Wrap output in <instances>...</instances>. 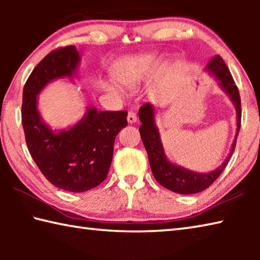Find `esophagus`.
<instances>
[{
    "label": "esophagus",
    "mask_w": 260,
    "mask_h": 260,
    "mask_svg": "<svg viewBox=\"0 0 260 260\" xmlns=\"http://www.w3.org/2000/svg\"><path fill=\"white\" fill-rule=\"evenodd\" d=\"M136 119H138V117H136V113L131 110V111H128V113H127V121H128L129 124H134Z\"/></svg>",
    "instance_id": "obj_1"
}]
</instances>
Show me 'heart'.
Returning a JSON list of instances; mask_svg holds the SVG:
<instances>
[{
  "label": "heart",
  "mask_w": 260,
  "mask_h": 260,
  "mask_svg": "<svg viewBox=\"0 0 260 260\" xmlns=\"http://www.w3.org/2000/svg\"><path fill=\"white\" fill-rule=\"evenodd\" d=\"M144 67H146L144 64H139V65H136V67L127 69V70H125V71H122L121 73L118 74L117 79L119 80V82L122 83V85L133 86L139 81L141 76H142ZM110 89L114 91V88H112V87L110 88Z\"/></svg>",
  "instance_id": "heart-1"
}]
</instances>
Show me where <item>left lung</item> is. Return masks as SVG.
Here are the masks:
<instances>
[{"label": "left lung", "instance_id": "left-lung-1", "mask_svg": "<svg viewBox=\"0 0 260 260\" xmlns=\"http://www.w3.org/2000/svg\"><path fill=\"white\" fill-rule=\"evenodd\" d=\"M206 69L217 77L220 81V86H221L222 89L227 91V94L230 95V98L234 102L237 112V133L234 143L232 146L230 156H228L226 161L213 172L206 174L195 173L182 169L180 166H175L167 160L159 139V133H158V129L155 125V120H153V108L151 107V104L146 103L139 110V117L141 122H142L140 126V134L144 148L148 152L149 162H150L153 177L162 187L178 193H195L203 191L204 189L209 188L218 179L231 159L233 151L236 147L237 135H239L241 128L242 112L240 93L239 88L235 85L234 79H233L230 72V69L227 68L226 63L219 55L215 56L210 61Z\"/></svg>", "mask_w": 260, "mask_h": 260}]
</instances>
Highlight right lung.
<instances>
[{
    "mask_svg": "<svg viewBox=\"0 0 260 260\" xmlns=\"http://www.w3.org/2000/svg\"><path fill=\"white\" fill-rule=\"evenodd\" d=\"M79 61L73 46L49 52L29 74L23 90L21 122L30 156L46 179L67 191L82 192L107 178L117 134L127 126V111L88 109L71 129L54 133L37 110V95L48 82L72 77Z\"/></svg>",
    "mask_w": 260,
    "mask_h": 260,
    "instance_id": "right-lung-1",
    "label": "right lung"
}]
</instances>
